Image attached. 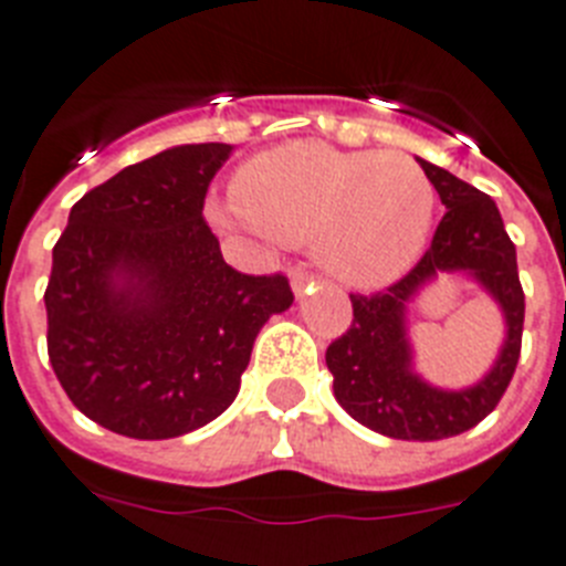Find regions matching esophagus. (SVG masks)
Returning a JSON list of instances; mask_svg holds the SVG:
<instances>
[{
    "instance_id": "obj_1",
    "label": "esophagus",
    "mask_w": 566,
    "mask_h": 566,
    "mask_svg": "<svg viewBox=\"0 0 566 566\" xmlns=\"http://www.w3.org/2000/svg\"><path fill=\"white\" fill-rule=\"evenodd\" d=\"M312 283H315V274L308 272V269H301V265H297V269H292V289H294V294H303L308 286H312Z\"/></svg>"
}]
</instances>
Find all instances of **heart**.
<instances>
[{
  "instance_id": "b5f03b06",
  "label": "heart",
  "mask_w": 566,
  "mask_h": 566,
  "mask_svg": "<svg viewBox=\"0 0 566 566\" xmlns=\"http://www.w3.org/2000/svg\"><path fill=\"white\" fill-rule=\"evenodd\" d=\"M237 214L286 245H315L357 289L392 283L427 245L434 188L407 154L289 143L251 157L231 182Z\"/></svg>"
}]
</instances>
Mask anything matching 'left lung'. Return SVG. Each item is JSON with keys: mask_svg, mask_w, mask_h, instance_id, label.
I'll use <instances>...</instances> for the list:
<instances>
[{"mask_svg": "<svg viewBox=\"0 0 566 566\" xmlns=\"http://www.w3.org/2000/svg\"><path fill=\"white\" fill-rule=\"evenodd\" d=\"M421 168L447 209L432 243L392 286L375 294H349L352 326L326 349L340 407L357 423L400 441H441L484 421L513 380L524 332V289L499 206L490 195L427 159H421ZM438 271L475 273L507 317L502 357L481 385L463 394L432 390L408 369L406 303Z\"/></svg>", "mask_w": 566, "mask_h": 566, "instance_id": "obj_1", "label": "left lung"}]
</instances>
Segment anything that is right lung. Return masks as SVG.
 I'll return each instance as SVG.
<instances>
[{
	"label": "right lung",
	"mask_w": 566,
	"mask_h": 566,
	"mask_svg": "<svg viewBox=\"0 0 566 566\" xmlns=\"http://www.w3.org/2000/svg\"><path fill=\"white\" fill-rule=\"evenodd\" d=\"M231 145H177L74 202L45 289L48 357L85 418L163 441L229 409L283 272L231 269L202 202Z\"/></svg>",
	"instance_id": "1"
}]
</instances>
